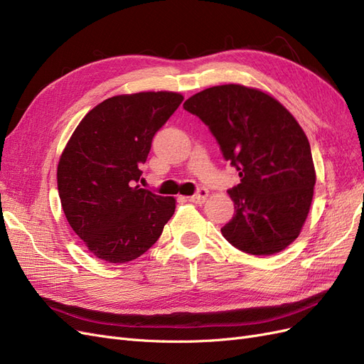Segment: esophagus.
Instances as JSON below:
<instances>
[{
  "instance_id": "esophagus-1",
  "label": "esophagus",
  "mask_w": 364,
  "mask_h": 364,
  "mask_svg": "<svg viewBox=\"0 0 364 364\" xmlns=\"http://www.w3.org/2000/svg\"><path fill=\"white\" fill-rule=\"evenodd\" d=\"M206 197H208V190L206 188H199L196 194L188 197V200L194 202V203H203L206 200Z\"/></svg>"
}]
</instances>
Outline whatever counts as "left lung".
Masks as SVG:
<instances>
[{
	"label": "left lung",
	"mask_w": 364,
	"mask_h": 364,
	"mask_svg": "<svg viewBox=\"0 0 364 364\" xmlns=\"http://www.w3.org/2000/svg\"><path fill=\"white\" fill-rule=\"evenodd\" d=\"M183 109L208 126L240 176L228 190L235 213L223 237L250 255H272L293 243L316 183L310 142L294 117L273 97L241 85L208 87Z\"/></svg>",
	"instance_id": "8db88e82"
}]
</instances>
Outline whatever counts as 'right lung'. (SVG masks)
Listing matches in <instances>:
<instances>
[{
	"label": "right lung",
	"instance_id": "right-lung-1",
	"mask_svg": "<svg viewBox=\"0 0 364 364\" xmlns=\"http://www.w3.org/2000/svg\"><path fill=\"white\" fill-rule=\"evenodd\" d=\"M182 100L167 91L111 97L75 127L59 161L58 188L70 226L97 258L141 257L174 214L173 197L136 183L153 136Z\"/></svg>",
	"mask_w": 364,
	"mask_h": 364
}]
</instances>
